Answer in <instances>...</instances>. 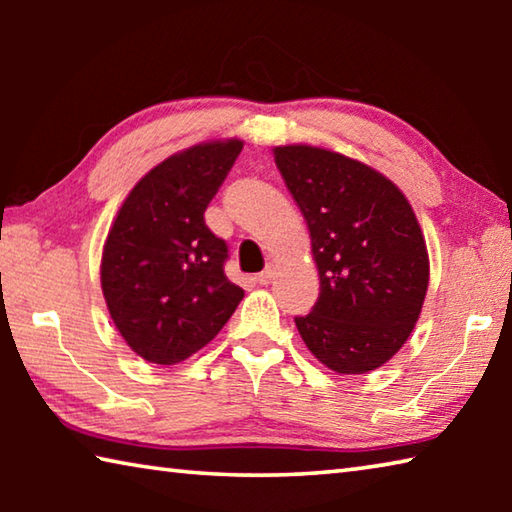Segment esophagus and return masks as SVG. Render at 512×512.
<instances>
[{"label":"esophagus","instance_id":"1","mask_svg":"<svg viewBox=\"0 0 512 512\" xmlns=\"http://www.w3.org/2000/svg\"><path fill=\"white\" fill-rule=\"evenodd\" d=\"M273 277H275L273 268H266V271H262V273H257V275H255V282L259 284V287H266V284H271Z\"/></svg>","mask_w":512,"mask_h":512}]
</instances>
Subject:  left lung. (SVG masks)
Listing matches in <instances>:
<instances>
[{
  "label": "left lung",
  "mask_w": 512,
  "mask_h": 512,
  "mask_svg": "<svg viewBox=\"0 0 512 512\" xmlns=\"http://www.w3.org/2000/svg\"><path fill=\"white\" fill-rule=\"evenodd\" d=\"M275 164L305 216L320 293L296 327L341 375L379 368L409 339L429 284L418 219L391 180L318 146H275Z\"/></svg>",
  "instance_id": "8db88e82"
}]
</instances>
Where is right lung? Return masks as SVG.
Here are the masks:
<instances>
[{"instance_id": "1", "label": "right lung", "mask_w": 512, "mask_h": 512, "mask_svg": "<svg viewBox=\"0 0 512 512\" xmlns=\"http://www.w3.org/2000/svg\"><path fill=\"white\" fill-rule=\"evenodd\" d=\"M244 142L189 146L137 183L108 232L101 289L110 318L144 361L173 366L205 348L244 298L223 273L228 246L205 225Z\"/></svg>"}]
</instances>
